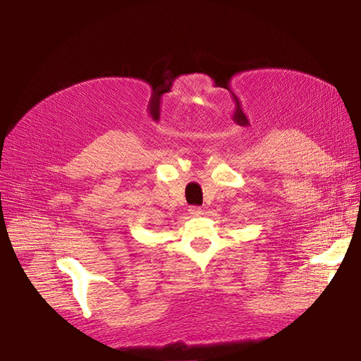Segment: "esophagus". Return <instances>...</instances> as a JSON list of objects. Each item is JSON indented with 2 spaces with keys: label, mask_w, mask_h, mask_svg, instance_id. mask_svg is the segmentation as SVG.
Listing matches in <instances>:
<instances>
[{
  "label": "esophagus",
  "mask_w": 361,
  "mask_h": 361,
  "mask_svg": "<svg viewBox=\"0 0 361 361\" xmlns=\"http://www.w3.org/2000/svg\"><path fill=\"white\" fill-rule=\"evenodd\" d=\"M188 212H190V215H191V216H200V215L203 214V211H202V207H200V206H190Z\"/></svg>",
  "instance_id": "1"
}]
</instances>
